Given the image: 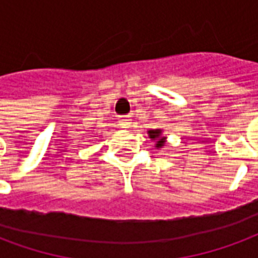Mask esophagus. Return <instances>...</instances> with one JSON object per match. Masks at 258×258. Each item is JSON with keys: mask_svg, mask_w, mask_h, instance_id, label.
Returning <instances> with one entry per match:
<instances>
[{"mask_svg": "<svg viewBox=\"0 0 258 258\" xmlns=\"http://www.w3.org/2000/svg\"><path fill=\"white\" fill-rule=\"evenodd\" d=\"M132 119H131V115H122L119 116V125L122 127H129L132 123Z\"/></svg>", "mask_w": 258, "mask_h": 258, "instance_id": "obj_1", "label": "esophagus"}]
</instances>
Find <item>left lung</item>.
Returning <instances> with one entry per match:
<instances>
[{
	"mask_svg": "<svg viewBox=\"0 0 258 258\" xmlns=\"http://www.w3.org/2000/svg\"><path fill=\"white\" fill-rule=\"evenodd\" d=\"M148 137L151 139L152 142H155V148L159 150V148H162L165 146V143H166V136H163L162 129H150L147 132Z\"/></svg>",
	"mask_w": 258,
	"mask_h": 258,
	"instance_id": "left-lung-1",
	"label": "left lung"
}]
</instances>
